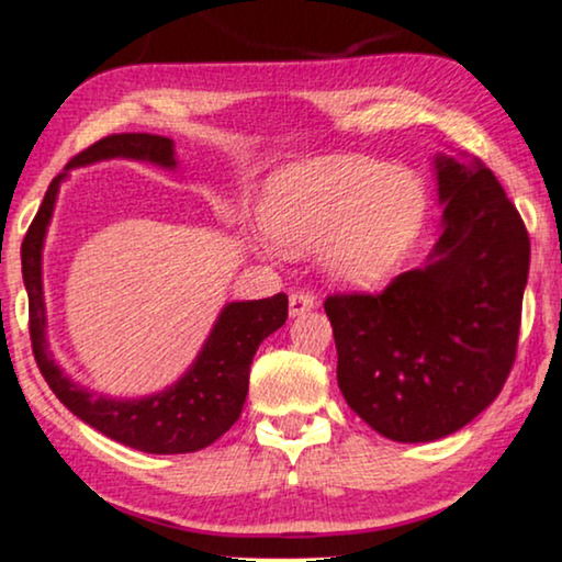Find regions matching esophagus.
Wrapping results in <instances>:
<instances>
[{"label":"esophagus","mask_w":562,"mask_h":562,"mask_svg":"<svg viewBox=\"0 0 562 562\" xmlns=\"http://www.w3.org/2000/svg\"><path fill=\"white\" fill-rule=\"evenodd\" d=\"M313 307H315V296L313 294L294 292L292 296H289V315H292V317H300L304 313H310Z\"/></svg>","instance_id":"obj_1"}]
</instances>
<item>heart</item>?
I'll list each match as a JSON object with an SVG mask.
<instances>
[{"label":"heart","mask_w":562,"mask_h":562,"mask_svg":"<svg viewBox=\"0 0 562 562\" xmlns=\"http://www.w3.org/2000/svg\"><path fill=\"white\" fill-rule=\"evenodd\" d=\"M425 187L412 171L357 156L296 164L270 184L262 228L289 255L321 249L325 273L349 286L383 281L419 237Z\"/></svg>","instance_id":"obj_1"}]
</instances>
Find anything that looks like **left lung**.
<instances>
[{"label": "left lung", "mask_w": 562, "mask_h": 562, "mask_svg": "<svg viewBox=\"0 0 562 562\" xmlns=\"http://www.w3.org/2000/svg\"><path fill=\"white\" fill-rule=\"evenodd\" d=\"M440 237L380 294L325 300L338 387L375 432L432 442L482 414L516 359L529 234L493 171L435 158Z\"/></svg>", "instance_id": "1"}]
</instances>
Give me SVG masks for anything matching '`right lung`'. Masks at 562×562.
Wrapping results in <instances>:
<instances>
[{"mask_svg":"<svg viewBox=\"0 0 562 562\" xmlns=\"http://www.w3.org/2000/svg\"><path fill=\"white\" fill-rule=\"evenodd\" d=\"M106 158H133V161L156 164L161 169H177L175 140L148 133H122L93 143L75 156L59 177L52 179L44 203L20 247L33 357L54 396L75 417L99 429L106 438L145 450V453H195L216 442L239 419L249 387V364L262 338L286 323L289 300L286 294H276L268 300L228 302L190 370L175 385L154 396L109 398L69 380L48 349L41 252H44L46 228L61 179L75 166L106 161Z\"/></svg>","mask_w":562,"mask_h":562,"instance_id":"1","label":"right lung"}]
</instances>
